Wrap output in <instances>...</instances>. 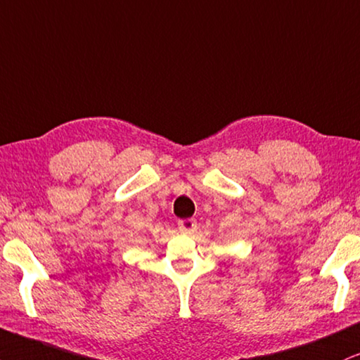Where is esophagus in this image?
I'll return each mask as SVG.
<instances>
[{"instance_id":"1","label":"esophagus","mask_w":360,"mask_h":360,"mask_svg":"<svg viewBox=\"0 0 360 360\" xmlns=\"http://www.w3.org/2000/svg\"><path fill=\"white\" fill-rule=\"evenodd\" d=\"M177 227H179V231L183 234H193L195 227H198V222H195V219H181L177 222Z\"/></svg>"}]
</instances>
